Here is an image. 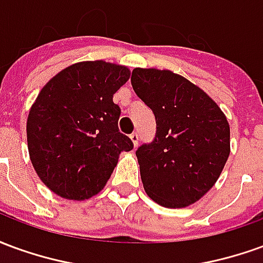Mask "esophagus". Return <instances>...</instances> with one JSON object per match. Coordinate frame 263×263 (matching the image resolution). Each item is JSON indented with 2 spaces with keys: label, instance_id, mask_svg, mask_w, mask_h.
<instances>
[{
  "label": "esophagus",
  "instance_id": "esophagus-1",
  "mask_svg": "<svg viewBox=\"0 0 263 263\" xmlns=\"http://www.w3.org/2000/svg\"><path fill=\"white\" fill-rule=\"evenodd\" d=\"M129 138H131V141H132V143H134V146L137 148V146H138V141H139V137H138L137 132H132L131 135H129Z\"/></svg>",
  "mask_w": 263,
  "mask_h": 263
}]
</instances>
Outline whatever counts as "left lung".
<instances>
[{
  "label": "left lung",
  "instance_id": "8db88e82",
  "mask_svg": "<svg viewBox=\"0 0 263 263\" xmlns=\"http://www.w3.org/2000/svg\"><path fill=\"white\" fill-rule=\"evenodd\" d=\"M134 91L152 109L156 135L137 151L145 192L183 209L218 180L230 156V125L207 92L171 70L134 69Z\"/></svg>",
  "mask_w": 263,
  "mask_h": 263
}]
</instances>
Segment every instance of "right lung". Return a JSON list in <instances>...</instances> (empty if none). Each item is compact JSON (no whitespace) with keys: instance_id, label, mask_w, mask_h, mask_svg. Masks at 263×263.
Returning <instances> with one entry per match:
<instances>
[{"instance_id":"obj_1","label":"right lung","mask_w":263,"mask_h":263,"mask_svg":"<svg viewBox=\"0 0 263 263\" xmlns=\"http://www.w3.org/2000/svg\"><path fill=\"white\" fill-rule=\"evenodd\" d=\"M131 76L126 66L79 62L52 77L26 121L32 166L49 190L87 200L108 182L121 152L134 143L118 131L121 109L112 97Z\"/></svg>"}]
</instances>
